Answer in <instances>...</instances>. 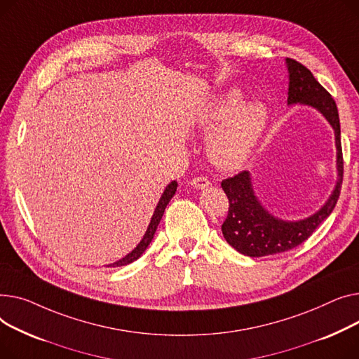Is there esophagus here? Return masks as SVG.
I'll return each instance as SVG.
<instances>
[{
	"label": "esophagus",
	"instance_id": "34e87169",
	"mask_svg": "<svg viewBox=\"0 0 359 359\" xmlns=\"http://www.w3.org/2000/svg\"><path fill=\"white\" fill-rule=\"evenodd\" d=\"M189 184H191L194 188H198V189H204V188L210 187V181L203 175L194 177L191 181H189Z\"/></svg>",
	"mask_w": 359,
	"mask_h": 359
}]
</instances>
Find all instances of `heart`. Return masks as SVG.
Returning <instances> with one entry per match:
<instances>
[{
    "mask_svg": "<svg viewBox=\"0 0 359 359\" xmlns=\"http://www.w3.org/2000/svg\"><path fill=\"white\" fill-rule=\"evenodd\" d=\"M268 120L261 102L242 104L239 91L227 93L203 121L204 130H215L226 121L210 144L215 162L224 168L243 163L259 140Z\"/></svg>",
    "mask_w": 359,
    "mask_h": 359,
    "instance_id": "obj_1",
    "label": "heart"
}]
</instances>
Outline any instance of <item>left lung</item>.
<instances>
[{
  "mask_svg": "<svg viewBox=\"0 0 359 359\" xmlns=\"http://www.w3.org/2000/svg\"><path fill=\"white\" fill-rule=\"evenodd\" d=\"M287 67L290 74L288 104L302 102L311 105L332 124L336 136V147H338L339 180L336 182L330 198L319 212L300 222L278 220L264 210L252 189L249 172L241 171L235 177L223 180L222 188L229 200L227 217L222 224L223 236L230 246L252 258L283 254L302 245L333 212L342 188L344 156L341 123L336 102L303 63L287 57Z\"/></svg>",
  "mask_w": 359,
  "mask_h": 359,
  "instance_id": "8db88e82",
  "label": "left lung"
}]
</instances>
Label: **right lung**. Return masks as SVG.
<instances>
[{"label":"right lung","instance_id":"right-lung-1","mask_svg":"<svg viewBox=\"0 0 359 359\" xmlns=\"http://www.w3.org/2000/svg\"><path fill=\"white\" fill-rule=\"evenodd\" d=\"M177 185H178V184H177L175 181H172L170 185H168V187L165 188V191H163V194H162V197H161V200H159V203H158V205H156V208H155V213H154V216H152V220H151V223H149V227H147V230H146V233H144L142 242L135 248V250H132L130 254L126 255L123 259H120V261H117V262H114V264H110V265H107V266H123V265L132 264L133 261H136V259L140 258V255L146 250L147 245H149V243L152 242L155 231H156V229H158V224H159V222H161V219H162V216H163L165 208H166L168 203L171 201V198L174 197V194H175V191H177Z\"/></svg>","mask_w":359,"mask_h":359}]
</instances>
